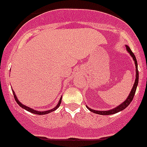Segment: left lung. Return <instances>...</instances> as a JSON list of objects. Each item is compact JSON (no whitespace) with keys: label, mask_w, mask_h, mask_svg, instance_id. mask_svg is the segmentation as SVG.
Masks as SVG:
<instances>
[{"label":"left lung","mask_w":147,"mask_h":147,"mask_svg":"<svg viewBox=\"0 0 147 147\" xmlns=\"http://www.w3.org/2000/svg\"><path fill=\"white\" fill-rule=\"evenodd\" d=\"M126 49H127V52L131 55V57H133V60H134V63H135V65H136V80H135V83L133 84V87L132 88L131 91H130V93L129 94L128 97L126 98V100L123 102V103H121L120 105H119L118 106H117L114 109H112L111 110H108V111H96V110H93L91 109L90 108H89L88 106H87V109L90 110V111H92V112L95 113V114H100V115H110V114H116V113H118L119 111H122L125 109L126 107L130 105V102L133 100V97H134V95L136 93V90L137 86H138V63H137V60L136 58L135 55L133 53V52L131 51V49H130V47H128L127 45H126Z\"/></svg>","instance_id":"obj_1"}]
</instances>
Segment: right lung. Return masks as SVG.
I'll return each mask as SVG.
<instances>
[{"instance_id":"1","label":"right lung","mask_w":147,"mask_h":147,"mask_svg":"<svg viewBox=\"0 0 147 147\" xmlns=\"http://www.w3.org/2000/svg\"><path fill=\"white\" fill-rule=\"evenodd\" d=\"M13 94H14V99H15V100L17 101V104H19V106H21L22 109H25L26 111H29V112H31L33 113V114H38V115H44V114H49V113L52 112V111H55V110L57 109V108L60 106V103H61V100H62V97L60 98V100H59L58 103H57V105L56 106V107L53 108L52 109H50V110H47V111H36V110L33 109H31V108H30V107H28V106H25V105H23L22 103H21V102L19 101V100L17 99V97L16 96L15 93H14V92L13 91Z\"/></svg>"}]
</instances>
